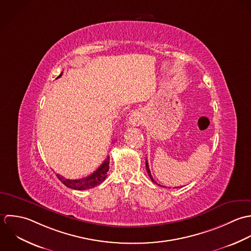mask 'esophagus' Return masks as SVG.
<instances>
[{
    "mask_svg": "<svg viewBox=\"0 0 251 251\" xmlns=\"http://www.w3.org/2000/svg\"><path fill=\"white\" fill-rule=\"evenodd\" d=\"M128 122H129V124L132 125V126H139L140 124H142V118H141V116L139 115V113L134 112V113L131 114V116L129 117Z\"/></svg>",
    "mask_w": 251,
    "mask_h": 251,
    "instance_id": "1",
    "label": "esophagus"
}]
</instances>
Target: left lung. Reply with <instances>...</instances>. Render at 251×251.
Here are the masks:
<instances>
[{
  "instance_id": "left-lung-1",
  "label": "left lung",
  "mask_w": 251,
  "mask_h": 251,
  "mask_svg": "<svg viewBox=\"0 0 251 251\" xmlns=\"http://www.w3.org/2000/svg\"><path fill=\"white\" fill-rule=\"evenodd\" d=\"M146 167H147V171H148V174H149V176H150L151 180H152L154 183H156V181L153 179V177H152V176H151V170H150V166H149L148 160H147V162H146Z\"/></svg>"
}]
</instances>
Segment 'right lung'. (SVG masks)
I'll return each mask as SVG.
<instances>
[{
	"instance_id": "obj_1",
	"label": "right lung",
	"mask_w": 251,
	"mask_h": 251,
	"mask_svg": "<svg viewBox=\"0 0 251 251\" xmlns=\"http://www.w3.org/2000/svg\"><path fill=\"white\" fill-rule=\"evenodd\" d=\"M62 74L63 73H61L57 78H59L62 75ZM108 170H109V156H107V158L103 161V163L93 174H91L86 177H83L80 179H67L60 175H56V176L59 178V180H61V182L69 188H72L75 190H86V189L93 188L101 183L107 176L106 174Z\"/></svg>"
}]
</instances>
